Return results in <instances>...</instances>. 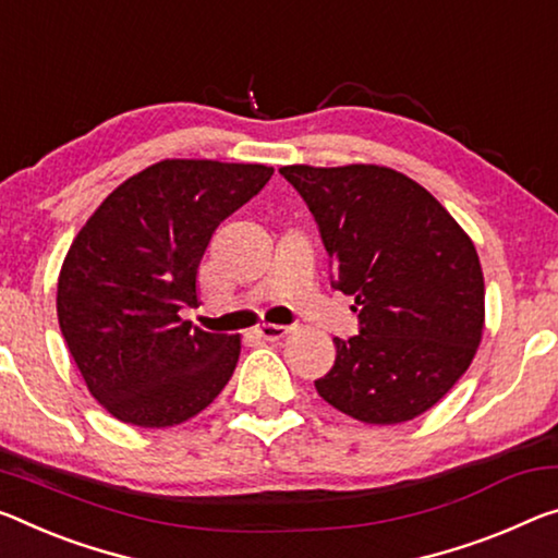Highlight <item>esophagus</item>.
Masks as SVG:
<instances>
[{
  "label": "esophagus",
  "instance_id": "esophagus-1",
  "mask_svg": "<svg viewBox=\"0 0 558 558\" xmlns=\"http://www.w3.org/2000/svg\"><path fill=\"white\" fill-rule=\"evenodd\" d=\"M290 332V327L286 325H260L258 335L263 340H282Z\"/></svg>",
  "mask_w": 558,
  "mask_h": 558
}]
</instances>
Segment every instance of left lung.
Returning <instances> with one entry per match:
<instances>
[{
	"instance_id": "obj_1",
	"label": "left lung",
	"mask_w": 558,
	"mask_h": 558,
	"mask_svg": "<svg viewBox=\"0 0 558 558\" xmlns=\"http://www.w3.org/2000/svg\"><path fill=\"white\" fill-rule=\"evenodd\" d=\"M330 255L335 290L355 298L360 335L335 338L315 379L327 404L367 424L435 407L472 365L484 330L480 255L420 183L385 166H282Z\"/></svg>"
}]
</instances>
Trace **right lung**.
<instances>
[{"instance_id":"obj_1","label":"right lung","mask_w":558,"mask_h":558,"mask_svg":"<svg viewBox=\"0 0 558 558\" xmlns=\"http://www.w3.org/2000/svg\"><path fill=\"white\" fill-rule=\"evenodd\" d=\"M272 168L166 158L109 193L69 247L57 315L88 392L136 427L196 417L231 379L241 335L183 320L216 228Z\"/></svg>"}]
</instances>
